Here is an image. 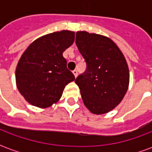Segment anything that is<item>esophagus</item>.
Masks as SVG:
<instances>
[{"mask_svg": "<svg viewBox=\"0 0 152 152\" xmlns=\"http://www.w3.org/2000/svg\"><path fill=\"white\" fill-rule=\"evenodd\" d=\"M72 73L74 74V76H75V77H76L77 76V75H78V72H77V70H73L72 71Z\"/></svg>", "mask_w": 152, "mask_h": 152, "instance_id": "34e87169", "label": "esophagus"}]
</instances>
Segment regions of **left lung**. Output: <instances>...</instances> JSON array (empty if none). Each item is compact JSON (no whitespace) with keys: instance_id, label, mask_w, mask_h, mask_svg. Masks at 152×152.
I'll list each match as a JSON object with an SVG mask.
<instances>
[{"instance_id":"1","label":"left lung","mask_w":152,"mask_h":152,"mask_svg":"<svg viewBox=\"0 0 152 152\" xmlns=\"http://www.w3.org/2000/svg\"><path fill=\"white\" fill-rule=\"evenodd\" d=\"M76 44L86 63V72L75 80L83 102L94 114L110 112L129 87V72L123 53L108 37L87 31L76 32Z\"/></svg>"}]
</instances>
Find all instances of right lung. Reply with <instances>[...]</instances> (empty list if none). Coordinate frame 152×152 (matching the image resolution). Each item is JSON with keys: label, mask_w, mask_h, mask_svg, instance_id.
I'll use <instances>...</instances> for the list:
<instances>
[{"label": "right lung", "mask_w": 152, "mask_h": 152, "mask_svg": "<svg viewBox=\"0 0 152 152\" xmlns=\"http://www.w3.org/2000/svg\"><path fill=\"white\" fill-rule=\"evenodd\" d=\"M74 39V31H56L34 40L23 53L16 68V84L31 105L49 107L59 100L65 86L75 80L63 56Z\"/></svg>", "instance_id": "add662e5"}]
</instances>
